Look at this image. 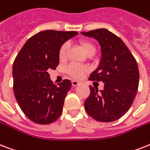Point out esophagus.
Instances as JSON below:
<instances>
[{
    "label": "esophagus",
    "mask_w": 150,
    "mask_h": 150,
    "mask_svg": "<svg viewBox=\"0 0 150 150\" xmlns=\"http://www.w3.org/2000/svg\"><path fill=\"white\" fill-rule=\"evenodd\" d=\"M71 83H72L73 86H79L80 84L79 82L75 81V80H72V81H71Z\"/></svg>",
    "instance_id": "34e87169"
}]
</instances>
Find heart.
<instances>
[{"instance_id":"obj_1","label":"heart","mask_w":150,"mask_h":150,"mask_svg":"<svg viewBox=\"0 0 150 150\" xmlns=\"http://www.w3.org/2000/svg\"><path fill=\"white\" fill-rule=\"evenodd\" d=\"M79 44L86 55L93 54L95 52V45L90 41L82 40V41H80ZM68 49H69V45L67 42L61 45L60 50H59V54H58L59 55V59L60 60H64L66 59ZM66 71L68 75H70L74 79H80L86 71V67L83 65L79 64L72 63V64L67 65V67H66Z\"/></svg>"}]
</instances>
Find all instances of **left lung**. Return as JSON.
Returning <instances> with one entry per match:
<instances>
[{
  "instance_id": "obj_1",
  "label": "left lung",
  "mask_w": 150,
  "mask_h": 150,
  "mask_svg": "<svg viewBox=\"0 0 150 150\" xmlns=\"http://www.w3.org/2000/svg\"><path fill=\"white\" fill-rule=\"evenodd\" d=\"M82 34L98 41L101 48L99 66L89 80L103 82L104 90L90 86L85 100L86 112L100 122L118 120L131 108L138 92L139 67L135 58L121 38L106 29H97Z\"/></svg>"
}]
</instances>
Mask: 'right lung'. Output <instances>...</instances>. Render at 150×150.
<instances>
[{
  "mask_svg": "<svg viewBox=\"0 0 150 150\" xmlns=\"http://www.w3.org/2000/svg\"><path fill=\"white\" fill-rule=\"evenodd\" d=\"M76 31L43 30L30 38L13 63V90L26 116L38 124H49L59 118L71 82L64 79L56 86L49 71L59 64V50Z\"/></svg>",
  "mask_w": 150,
  "mask_h": 150,
  "instance_id": "obj_1",
  "label": "right lung"
}]
</instances>
